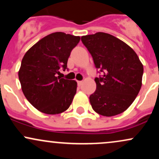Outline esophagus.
Instances as JSON below:
<instances>
[{
    "label": "esophagus",
    "instance_id": "esophagus-1",
    "mask_svg": "<svg viewBox=\"0 0 159 159\" xmlns=\"http://www.w3.org/2000/svg\"><path fill=\"white\" fill-rule=\"evenodd\" d=\"M82 83H83V81H78V86H81L82 84Z\"/></svg>",
    "mask_w": 159,
    "mask_h": 159
}]
</instances>
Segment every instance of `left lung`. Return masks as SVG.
I'll return each instance as SVG.
<instances>
[{"mask_svg":"<svg viewBox=\"0 0 159 159\" xmlns=\"http://www.w3.org/2000/svg\"><path fill=\"white\" fill-rule=\"evenodd\" d=\"M102 77L96 78V90L90 96L93 109L98 114L112 116L132 105L142 86L143 64L126 43L106 33L81 36Z\"/></svg>","mask_w":159,"mask_h":159,"instance_id":"left-lung-1","label":"left lung"}]
</instances>
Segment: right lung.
Masks as SVG:
<instances>
[{"instance_id": "1", "label": "right lung", "mask_w": 159, "mask_h": 159, "mask_svg": "<svg viewBox=\"0 0 159 159\" xmlns=\"http://www.w3.org/2000/svg\"><path fill=\"white\" fill-rule=\"evenodd\" d=\"M80 36L55 32L45 36L25 53L19 71L21 90L38 111L58 114L72 104L77 82L61 78L60 71L67 69L72 50Z\"/></svg>"}]
</instances>
